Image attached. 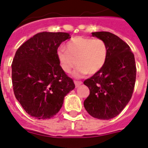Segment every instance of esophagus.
Returning <instances> with one entry per match:
<instances>
[{
    "label": "esophagus",
    "instance_id": "34e87169",
    "mask_svg": "<svg viewBox=\"0 0 148 148\" xmlns=\"http://www.w3.org/2000/svg\"><path fill=\"white\" fill-rule=\"evenodd\" d=\"M74 83H75V87L77 88V87H79V86H81L82 84V82L81 81H74Z\"/></svg>",
    "mask_w": 148,
    "mask_h": 148
}]
</instances>
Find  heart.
Segmentation results:
<instances>
[{
  "label": "heart",
  "instance_id": "b5f03b06",
  "mask_svg": "<svg viewBox=\"0 0 148 148\" xmlns=\"http://www.w3.org/2000/svg\"><path fill=\"white\" fill-rule=\"evenodd\" d=\"M57 57L61 68L66 73H70L77 63L79 66L73 75L81 77L101 70L107 60L108 47L101 39L76 36L67 42L66 49L57 52Z\"/></svg>",
  "mask_w": 148,
  "mask_h": 148
}]
</instances>
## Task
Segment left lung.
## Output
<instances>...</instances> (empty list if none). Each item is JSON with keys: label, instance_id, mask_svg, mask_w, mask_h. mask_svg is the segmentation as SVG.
I'll return each mask as SVG.
<instances>
[{"label": "left lung", "instance_id": "left-lung-1", "mask_svg": "<svg viewBox=\"0 0 148 148\" xmlns=\"http://www.w3.org/2000/svg\"><path fill=\"white\" fill-rule=\"evenodd\" d=\"M108 47L105 66L84 84L90 94L84 107L91 116L101 120L116 117L129 102L136 80L134 56L130 47L119 36L109 32L92 33Z\"/></svg>", "mask_w": 148, "mask_h": 148}]
</instances>
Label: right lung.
Returning a JSON list of instances; mask_svg holds the SVG:
<instances>
[{"label": "right lung", "mask_w": 148, "mask_h": 148, "mask_svg": "<svg viewBox=\"0 0 148 148\" xmlns=\"http://www.w3.org/2000/svg\"><path fill=\"white\" fill-rule=\"evenodd\" d=\"M71 38L68 33L42 32L23 42L12 62V83L16 99L27 114L49 119L62 108L65 96L75 88L60 66L57 49Z\"/></svg>", "instance_id": "add662e5"}]
</instances>
